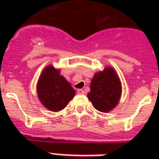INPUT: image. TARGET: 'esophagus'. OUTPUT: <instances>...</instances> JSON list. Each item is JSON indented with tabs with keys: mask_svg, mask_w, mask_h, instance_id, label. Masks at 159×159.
<instances>
[{
	"mask_svg": "<svg viewBox=\"0 0 159 159\" xmlns=\"http://www.w3.org/2000/svg\"><path fill=\"white\" fill-rule=\"evenodd\" d=\"M77 93H78V94H84V93H85V91L83 89H77Z\"/></svg>",
	"mask_w": 159,
	"mask_h": 159,
	"instance_id": "esophagus-1",
	"label": "esophagus"
}]
</instances>
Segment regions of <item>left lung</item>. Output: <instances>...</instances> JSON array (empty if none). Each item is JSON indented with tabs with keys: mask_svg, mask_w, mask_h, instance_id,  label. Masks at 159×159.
<instances>
[{
	"mask_svg": "<svg viewBox=\"0 0 159 159\" xmlns=\"http://www.w3.org/2000/svg\"><path fill=\"white\" fill-rule=\"evenodd\" d=\"M121 91V83L117 73L112 68L107 67L94 75L88 98L96 110L107 112L117 106Z\"/></svg>",
	"mask_w": 159,
	"mask_h": 159,
	"instance_id": "obj_1",
	"label": "left lung"
}]
</instances>
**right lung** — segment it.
<instances>
[{
	"label": "right lung",
	"mask_w": 159,
	"mask_h": 159,
	"mask_svg": "<svg viewBox=\"0 0 159 159\" xmlns=\"http://www.w3.org/2000/svg\"><path fill=\"white\" fill-rule=\"evenodd\" d=\"M37 93L42 105L52 111L64 109L75 95V90L60 71L53 66L46 67L37 83Z\"/></svg>",
	"instance_id": "1"
}]
</instances>
